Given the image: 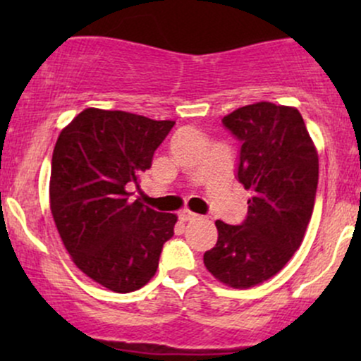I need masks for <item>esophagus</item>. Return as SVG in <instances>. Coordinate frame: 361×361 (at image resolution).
Here are the masks:
<instances>
[{
    "label": "esophagus",
    "instance_id": "esophagus-1",
    "mask_svg": "<svg viewBox=\"0 0 361 361\" xmlns=\"http://www.w3.org/2000/svg\"><path fill=\"white\" fill-rule=\"evenodd\" d=\"M178 217H180V221H183V222H190V221H195V219H198V215L197 214H193V212H190V210H181L180 214H178Z\"/></svg>",
    "mask_w": 361,
    "mask_h": 361
}]
</instances>
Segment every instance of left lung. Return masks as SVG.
<instances>
[{"instance_id": "1", "label": "left lung", "mask_w": 361, "mask_h": 361, "mask_svg": "<svg viewBox=\"0 0 361 361\" xmlns=\"http://www.w3.org/2000/svg\"><path fill=\"white\" fill-rule=\"evenodd\" d=\"M222 126L241 142L235 178L251 190L239 226L217 221V244L204 263L222 283L250 288L271 279L299 250L316 202L317 151L297 109L259 102Z\"/></svg>"}]
</instances>
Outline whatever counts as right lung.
Instances as JSON below:
<instances>
[{
  "instance_id": "1",
  "label": "right lung",
  "mask_w": 361,
  "mask_h": 361,
  "mask_svg": "<svg viewBox=\"0 0 361 361\" xmlns=\"http://www.w3.org/2000/svg\"><path fill=\"white\" fill-rule=\"evenodd\" d=\"M175 122L86 109L61 132L52 154L51 212L76 267L111 292L154 276L175 214L132 202L127 186L151 168Z\"/></svg>"
}]
</instances>
